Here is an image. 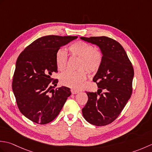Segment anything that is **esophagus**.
Segmentation results:
<instances>
[{
  "instance_id": "esophagus-1",
  "label": "esophagus",
  "mask_w": 152,
  "mask_h": 152,
  "mask_svg": "<svg viewBox=\"0 0 152 152\" xmlns=\"http://www.w3.org/2000/svg\"><path fill=\"white\" fill-rule=\"evenodd\" d=\"M71 92H72V94H77V93H78L79 91H77V90L72 89H71Z\"/></svg>"
}]
</instances>
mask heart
Listing matches in <instances>:
<instances>
[{"instance_id":"heart-1","label":"heart","mask_w":152,"mask_h":152,"mask_svg":"<svg viewBox=\"0 0 152 152\" xmlns=\"http://www.w3.org/2000/svg\"><path fill=\"white\" fill-rule=\"evenodd\" d=\"M70 53L73 57H79L78 70L67 71L61 74L60 82L62 85L74 89L82 88L88 76L87 71L90 74L97 72L102 63V54L95 50V46L84 41L79 40L73 43L69 48ZM68 62V53L64 48H59L56 53V63L58 70L66 69Z\"/></svg>"}]
</instances>
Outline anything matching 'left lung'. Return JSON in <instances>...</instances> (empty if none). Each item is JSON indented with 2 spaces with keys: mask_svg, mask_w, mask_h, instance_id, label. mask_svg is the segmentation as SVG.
I'll list each match as a JSON object with an SVG mask.
<instances>
[{
  "mask_svg": "<svg viewBox=\"0 0 152 152\" xmlns=\"http://www.w3.org/2000/svg\"><path fill=\"white\" fill-rule=\"evenodd\" d=\"M80 38L96 44L102 53L101 66L93 79L99 89L86 92L88 101L82 109L83 116L94 125H108L118 117L131 98L133 67L124 48L116 40L104 36Z\"/></svg>",
  "mask_w": 152,
  "mask_h": 152,
  "instance_id": "1",
  "label": "left lung"
}]
</instances>
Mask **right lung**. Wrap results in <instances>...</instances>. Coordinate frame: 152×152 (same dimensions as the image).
<instances>
[{
	"label": "right lung",
	"mask_w": 152,
	"mask_h": 152,
	"mask_svg": "<svg viewBox=\"0 0 152 152\" xmlns=\"http://www.w3.org/2000/svg\"><path fill=\"white\" fill-rule=\"evenodd\" d=\"M78 37L48 35L28 45L16 61L12 90L20 112L38 124H47L59 114L70 89L62 86L55 89L57 79L56 53L59 48Z\"/></svg>",
	"instance_id": "1"
}]
</instances>
